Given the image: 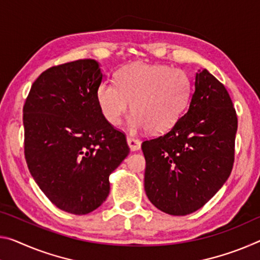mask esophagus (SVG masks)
Masks as SVG:
<instances>
[{"label":"esophagus","mask_w":260,"mask_h":260,"mask_svg":"<svg viewBox=\"0 0 260 260\" xmlns=\"http://www.w3.org/2000/svg\"><path fill=\"white\" fill-rule=\"evenodd\" d=\"M127 143H128V146H129L132 151L139 150L140 148H141V141H140L139 139H135V138H132V137H127Z\"/></svg>","instance_id":"1"}]
</instances>
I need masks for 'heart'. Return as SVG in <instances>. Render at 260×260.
I'll list each match as a JSON object with an SVG mask.
<instances>
[{
  "mask_svg": "<svg viewBox=\"0 0 260 260\" xmlns=\"http://www.w3.org/2000/svg\"><path fill=\"white\" fill-rule=\"evenodd\" d=\"M191 80L179 68L134 62L121 68L117 83L102 82L98 104L104 118L117 126L131 108L133 128L160 133L171 128L186 110L191 98Z\"/></svg>",
  "mask_w": 260,
  "mask_h": 260,
  "instance_id": "b5f03b06",
  "label": "heart"
}]
</instances>
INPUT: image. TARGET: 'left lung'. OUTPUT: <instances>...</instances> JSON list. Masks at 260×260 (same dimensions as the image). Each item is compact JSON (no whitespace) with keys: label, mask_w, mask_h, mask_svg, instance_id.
<instances>
[{"label":"left lung","mask_w":260,"mask_h":260,"mask_svg":"<svg viewBox=\"0 0 260 260\" xmlns=\"http://www.w3.org/2000/svg\"><path fill=\"white\" fill-rule=\"evenodd\" d=\"M236 132L237 114L224 85L199 71L186 113L166 134L142 142L150 203L170 215L207 204L232 174Z\"/></svg>","instance_id":"left-lung-1"}]
</instances>
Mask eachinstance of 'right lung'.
Segmentation results:
<instances>
[{
	"mask_svg": "<svg viewBox=\"0 0 260 260\" xmlns=\"http://www.w3.org/2000/svg\"><path fill=\"white\" fill-rule=\"evenodd\" d=\"M97 61L46 69L23 106L24 154L41 191L62 211L84 215L110 193L109 177L129 154L126 135L103 115Z\"/></svg>",
	"mask_w": 260,
	"mask_h": 260,
	"instance_id": "1",
	"label": "right lung"
}]
</instances>
